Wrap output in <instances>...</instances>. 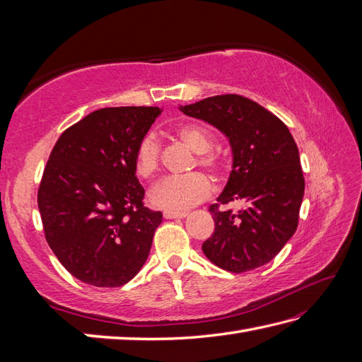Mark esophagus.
<instances>
[{
  "label": "esophagus",
  "mask_w": 362,
  "mask_h": 362,
  "mask_svg": "<svg viewBox=\"0 0 362 362\" xmlns=\"http://www.w3.org/2000/svg\"><path fill=\"white\" fill-rule=\"evenodd\" d=\"M163 216L166 219H180L187 216V211H173V210H165Z\"/></svg>",
  "instance_id": "34e87169"
}]
</instances>
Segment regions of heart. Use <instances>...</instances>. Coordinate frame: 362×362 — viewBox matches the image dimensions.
<instances>
[{
  "mask_svg": "<svg viewBox=\"0 0 362 362\" xmlns=\"http://www.w3.org/2000/svg\"><path fill=\"white\" fill-rule=\"evenodd\" d=\"M175 135L185 143L197 156L196 165L209 169L214 175L222 171V158L213 149V135L206 127L201 124H183L177 127ZM161 166V146L158 138L152 134L144 135L138 143L134 156L135 174L141 179H152L157 175ZM211 182L209 177L201 173L191 174L182 179H166L153 187L149 194V201L157 209L180 211L204 202L211 194Z\"/></svg>",
  "mask_w": 362,
  "mask_h": 362,
  "instance_id": "1",
  "label": "heart"
}]
</instances>
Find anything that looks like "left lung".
<instances>
[{"mask_svg":"<svg viewBox=\"0 0 362 362\" xmlns=\"http://www.w3.org/2000/svg\"><path fill=\"white\" fill-rule=\"evenodd\" d=\"M224 134L233 152L228 182L210 206L214 232L202 244L205 257L241 274L274 259L298 226L305 193L297 144L286 124L263 105L240 95H219L180 107ZM241 200L238 214L222 204Z\"/></svg>","mask_w":362,"mask_h":362,"instance_id":"8db88e82","label":"left lung"}]
</instances>
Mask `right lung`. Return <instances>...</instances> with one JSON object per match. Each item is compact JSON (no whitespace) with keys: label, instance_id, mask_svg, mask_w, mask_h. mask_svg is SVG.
I'll use <instances>...</instances> for the list:
<instances>
[{"label":"right lung","instance_id":"obj_1","mask_svg":"<svg viewBox=\"0 0 362 362\" xmlns=\"http://www.w3.org/2000/svg\"><path fill=\"white\" fill-rule=\"evenodd\" d=\"M158 107H107L68 127L45 166L37 202L45 238L76 279L130 281L148 259L161 213L144 206L134 156Z\"/></svg>","mask_w":362,"mask_h":362}]
</instances>
